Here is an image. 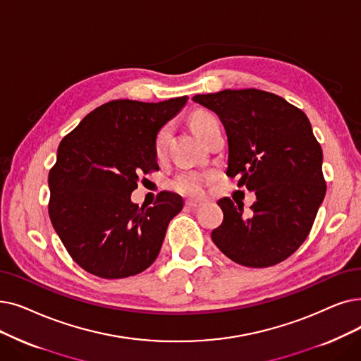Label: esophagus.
Wrapping results in <instances>:
<instances>
[{
  "instance_id": "1",
  "label": "esophagus",
  "mask_w": 361,
  "mask_h": 361,
  "mask_svg": "<svg viewBox=\"0 0 361 361\" xmlns=\"http://www.w3.org/2000/svg\"><path fill=\"white\" fill-rule=\"evenodd\" d=\"M185 207L195 209V208L202 207V202H200V200H193V199H187V200H185Z\"/></svg>"
}]
</instances>
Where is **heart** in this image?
Segmentation results:
<instances>
[{
    "mask_svg": "<svg viewBox=\"0 0 361 361\" xmlns=\"http://www.w3.org/2000/svg\"><path fill=\"white\" fill-rule=\"evenodd\" d=\"M218 121L216 118L205 111H196L192 116H190V127L193 130V133L202 140L208 135V133L216 127ZM171 125H164V127L156 133L154 137V154L158 158H162L166 152L169 138H171ZM209 178V176L202 174V172H196V171H184L181 174H178L174 181H172V189L176 192H178L180 195L184 196H199L203 192V187H205L207 180Z\"/></svg>",
    "mask_w": 361,
    "mask_h": 361,
    "instance_id": "heart-1",
    "label": "heart"
}]
</instances>
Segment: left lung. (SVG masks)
I'll return each instance as SVG.
<instances>
[{
	"label": "left lung",
	"instance_id": "1",
	"mask_svg": "<svg viewBox=\"0 0 361 361\" xmlns=\"http://www.w3.org/2000/svg\"><path fill=\"white\" fill-rule=\"evenodd\" d=\"M195 102L221 119L228 137L227 177L255 192L247 216L230 197L218 200L224 219L211 234L231 261L271 267L308 238L326 195L323 152L307 115L257 88L197 94Z\"/></svg>",
	"mask_w": 361,
	"mask_h": 361
}]
</instances>
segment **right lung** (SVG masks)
I'll return each instance as SVG.
<instances>
[{
    "label": "right lung",
    "instance_id": "add662e5",
    "mask_svg": "<svg viewBox=\"0 0 361 361\" xmlns=\"http://www.w3.org/2000/svg\"><path fill=\"white\" fill-rule=\"evenodd\" d=\"M185 102L112 100L94 109L60 142L49 174V214L61 243L85 271L123 279L158 258L183 199L161 192L153 207L138 208L131 193L140 177L159 171L156 133Z\"/></svg>",
    "mask_w": 361,
    "mask_h": 361
}]
</instances>
